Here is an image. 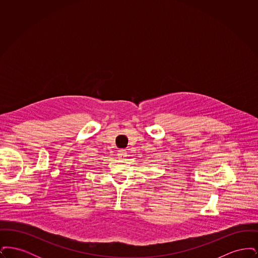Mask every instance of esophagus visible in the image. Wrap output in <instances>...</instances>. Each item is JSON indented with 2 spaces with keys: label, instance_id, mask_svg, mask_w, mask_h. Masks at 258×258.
Wrapping results in <instances>:
<instances>
[{
  "label": "esophagus",
  "instance_id": "esophagus-1",
  "mask_svg": "<svg viewBox=\"0 0 258 258\" xmlns=\"http://www.w3.org/2000/svg\"><path fill=\"white\" fill-rule=\"evenodd\" d=\"M118 157L119 159H123L124 157H126V151L124 149H121L118 151Z\"/></svg>",
  "mask_w": 258,
  "mask_h": 258
}]
</instances>
